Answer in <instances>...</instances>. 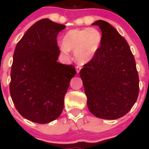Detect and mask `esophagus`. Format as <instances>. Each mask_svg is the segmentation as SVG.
<instances>
[{
	"instance_id": "1",
	"label": "esophagus",
	"mask_w": 149,
	"mask_h": 149,
	"mask_svg": "<svg viewBox=\"0 0 149 149\" xmlns=\"http://www.w3.org/2000/svg\"><path fill=\"white\" fill-rule=\"evenodd\" d=\"M76 73H79V72H80V69H81V67H80V66H76Z\"/></svg>"
}]
</instances>
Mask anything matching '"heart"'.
I'll use <instances>...</instances> for the list:
<instances>
[{"mask_svg": "<svg viewBox=\"0 0 149 149\" xmlns=\"http://www.w3.org/2000/svg\"><path fill=\"white\" fill-rule=\"evenodd\" d=\"M102 40V33L96 28L74 29L64 34L59 50L66 57L70 56V51H74L76 61L83 65L93 59L100 49Z\"/></svg>", "mask_w": 149, "mask_h": 149, "instance_id": "b5f03b06", "label": "heart"}]
</instances>
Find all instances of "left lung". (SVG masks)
Wrapping results in <instances>:
<instances>
[{"label": "left lung", "instance_id": "left-lung-1", "mask_svg": "<svg viewBox=\"0 0 149 149\" xmlns=\"http://www.w3.org/2000/svg\"><path fill=\"white\" fill-rule=\"evenodd\" d=\"M102 31L100 49L80 71L89 111L97 118L115 120L125 115L139 95V76L130 47L108 22L92 24Z\"/></svg>", "mask_w": 149, "mask_h": 149}]
</instances>
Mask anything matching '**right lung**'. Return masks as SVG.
I'll return each instance as SVG.
<instances>
[{
    "instance_id": "right-lung-1",
    "label": "right lung",
    "mask_w": 149,
    "mask_h": 149,
    "mask_svg": "<svg viewBox=\"0 0 149 149\" xmlns=\"http://www.w3.org/2000/svg\"><path fill=\"white\" fill-rule=\"evenodd\" d=\"M66 26L42 19L27 30L15 47L10 92L26 119L45 124L59 118L64 96L76 74L72 65L58 62L57 34Z\"/></svg>"
}]
</instances>
